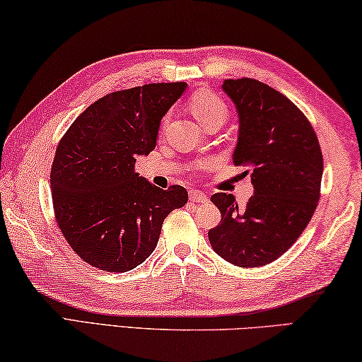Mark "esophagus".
<instances>
[{"label":"esophagus","instance_id":"34e87169","mask_svg":"<svg viewBox=\"0 0 362 362\" xmlns=\"http://www.w3.org/2000/svg\"><path fill=\"white\" fill-rule=\"evenodd\" d=\"M189 201L204 204V202L209 201V198L202 192H198V189H192V192H189Z\"/></svg>","mask_w":362,"mask_h":362}]
</instances>
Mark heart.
Returning a JSON list of instances; mask_svg holds the SVG:
<instances>
[{
    "mask_svg": "<svg viewBox=\"0 0 362 362\" xmlns=\"http://www.w3.org/2000/svg\"><path fill=\"white\" fill-rule=\"evenodd\" d=\"M189 109H192L193 115L204 124V127H210L214 123H225L228 120L229 109L226 103L221 100L218 95L212 93V91L201 90L189 98ZM168 117H164L163 123H166ZM209 164L207 160H201L196 164V168H206Z\"/></svg>",
    "mask_w": 362,
    "mask_h": 362,
    "instance_id": "heart-1",
    "label": "heart"
}]
</instances>
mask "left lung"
<instances>
[{
  "label": "left lung",
  "instance_id": "left-lung-1",
  "mask_svg": "<svg viewBox=\"0 0 362 362\" xmlns=\"http://www.w3.org/2000/svg\"><path fill=\"white\" fill-rule=\"evenodd\" d=\"M225 93L239 112L235 166H245L255 194L238 206L215 193L221 221L209 231L214 252L239 267H258L288 252L318 206L323 175L317 133L280 91L255 78H228Z\"/></svg>",
  "mask_w": 362,
  "mask_h": 362
}]
</instances>
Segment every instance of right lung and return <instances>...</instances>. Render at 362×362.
Masks as SVG:
<instances>
[{"instance_id":"1","label":"right lung","mask_w":362,"mask_h":362,"mask_svg":"<svg viewBox=\"0 0 362 362\" xmlns=\"http://www.w3.org/2000/svg\"><path fill=\"white\" fill-rule=\"evenodd\" d=\"M185 88L161 82L114 91L85 109L58 142L50 169L55 220L91 267L127 272L142 264L164 218L187 204L183 187L161 189L134 169L155 148L163 115Z\"/></svg>"}]
</instances>
